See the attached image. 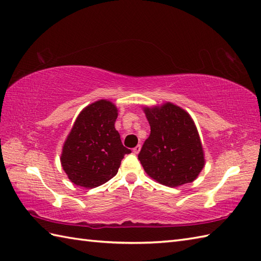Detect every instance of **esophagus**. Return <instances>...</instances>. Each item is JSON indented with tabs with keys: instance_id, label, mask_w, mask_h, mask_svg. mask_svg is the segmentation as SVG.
Wrapping results in <instances>:
<instances>
[{
	"instance_id": "obj_1",
	"label": "esophagus",
	"mask_w": 261,
	"mask_h": 261,
	"mask_svg": "<svg viewBox=\"0 0 261 261\" xmlns=\"http://www.w3.org/2000/svg\"><path fill=\"white\" fill-rule=\"evenodd\" d=\"M140 149H141V145H138V146H136V147L134 148V152H135L136 154H137V153H139Z\"/></svg>"
}]
</instances>
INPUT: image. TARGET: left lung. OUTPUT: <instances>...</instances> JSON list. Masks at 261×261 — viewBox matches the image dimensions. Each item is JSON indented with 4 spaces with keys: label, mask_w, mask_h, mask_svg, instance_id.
I'll return each instance as SVG.
<instances>
[{
    "label": "left lung",
    "mask_w": 261,
    "mask_h": 261,
    "mask_svg": "<svg viewBox=\"0 0 261 261\" xmlns=\"http://www.w3.org/2000/svg\"><path fill=\"white\" fill-rule=\"evenodd\" d=\"M150 136L138 154L146 173L158 182L176 187L192 182L204 167V152L195 123L173 103L143 108Z\"/></svg>",
    "instance_id": "8db88e82"
}]
</instances>
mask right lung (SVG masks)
I'll return each mask as SVG.
<instances>
[{"label": "right lung", "mask_w": 261, "mask_h": 261, "mask_svg": "<svg viewBox=\"0 0 261 261\" xmlns=\"http://www.w3.org/2000/svg\"><path fill=\"white\" fill-rule=\"evenodd\" d=\"M116 118L118 109L107 99L90 104L77 116L60 157L65 173L77 186L94 188L107 182L131 152L115 130Z\"/></svg>", "instance_id": "obj_1"}]
</instances>
